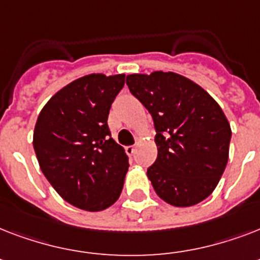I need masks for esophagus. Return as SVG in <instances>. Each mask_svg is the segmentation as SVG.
I'll return each instance as SVG.
<instances>
[{
	"label": "esophagus",
	"instance_id": "1",
	"mask_svg": "<svg viewBox=\"0 0 260 260\" xmlns=\"http://www.w3.org/2000/svg\"><path fill=\"white\" fill-rule=\"evenodd\" d=\"M135 151H136V147L135 146H128L125 147V152L128 155H134L135 154Z\"/></svg>",
	"mask_w": 260,
	"mask_h": 260
}]
</instances>
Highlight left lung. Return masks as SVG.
Returning a JSON list of instances; mask_svg holds the SVG:
<instances>
[{"instance_id": "obj_1", "label": "left lung", "mask_w": 260, "mask_h": 260, "mask_svg": "<svg viewBox=\"0 0 260 260\" xmlns=\"http://www.w3.org/2000/svg\"><path fill=\"white\" fill-rule=\"evenodd\" d=\"M126 85L154 120L158 158L147 177L156 194L179 208L204 201L228 163L232 132L220 105L171 71L126 75Z\"/></svg>"}]
</instances>
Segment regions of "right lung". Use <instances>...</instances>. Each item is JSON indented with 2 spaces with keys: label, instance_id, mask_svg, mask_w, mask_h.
<instances>
[{
  "label": "right lung",
  "instance_id": "1",
  "mask_svg": "<svg viewBox=\"0 0 260 260\" xmlns=\"http://www.w3.org/2000/svg\"><path fill=\"white\" fill-rule=\"evenodd\" d=\"M125 75L90 74L51 97L39 114L34 148L39 166L60 197L98 212L121 194L129 163L110 138L108 116Z\"/></svg>",
  "mask_w": 260,
  "mask_h": 260
}]
</instances>
